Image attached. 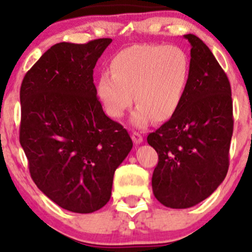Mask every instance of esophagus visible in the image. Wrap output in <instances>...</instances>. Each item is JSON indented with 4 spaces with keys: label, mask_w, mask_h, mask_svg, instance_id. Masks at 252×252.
Here are the masks:
<instances>
[{
    "label": "esophagus",
    "mask_w": 252,
    "mask_h": 252,
    "mask_svg": "<svg viewBox=\"0 0 252 252\" xmlns=\"http://www.w3.org/2000/svg\"><path fill=\"white\" fill-rule=\"evenodd\" d=\"M131 138H132V141H134L135 144H140V143L143 142V136L141 135L140 132H137V131L132 132Z\"/></svg>",
    "instance_id": "esophagus-1"
}]
</instances>
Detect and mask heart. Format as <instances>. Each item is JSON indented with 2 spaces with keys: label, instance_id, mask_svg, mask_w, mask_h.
I'll return each mask as SVG.
<instances>
[{
  "label": "heart",
  "instance_id": "1",
  "mask_svg": "<svg viewBox=\"0 0 252 252\" xmlns=\"http://www.w3.org/2000/svg\"><path fill=\"white\" fill-rule=\"evenodd\" d=\"M110 72L100 74L97 96L106 115L121 118L132 104V126L143 128L155 118L168 121L181 106L190 78L189 54L179 46L140 43L111 59Z\"/></svg>",
  "mask_w": 252,
  "mask_h": 252
}]
</instances>
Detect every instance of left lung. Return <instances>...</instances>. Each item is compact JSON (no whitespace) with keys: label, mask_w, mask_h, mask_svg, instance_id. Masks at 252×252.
<instances>
[{"label":"left lung","mask_w":252,"mask_h":252,"mask_svg":"<svg viewBox=\"0 0 252 252\" xmlns=\"http://www.w3.org/2000/svg\"><path fill=\"white\" fill-rule=\"evenodd\" d=\"M190 78L181 106L147 141L158 155L153 193L170 209H189L212 194L228 169L233 131L231 86L210 48L193 34Z\"/></svg>","instance_id":"left-lung-1"}]
</instances>
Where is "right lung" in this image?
<instances>
[{
  "mask_svg": "<svg viewBox=\"0 0 252 252\" xmlns=\"http://www.w3.org/2000/svg\"><path fill=\"white\" fill-rule=\"evenodd\" d=\"M111 39L59 42L26 73L20 143L41 192L63 209L92 213L110 200L114 174L132 148L104 114L94 68Z\"/></svg>",
  "mask_w": 252,
  "mask_h": 252,
  "instance_id": "add662e5",
  "label": "right lung"
}]
</instances>
